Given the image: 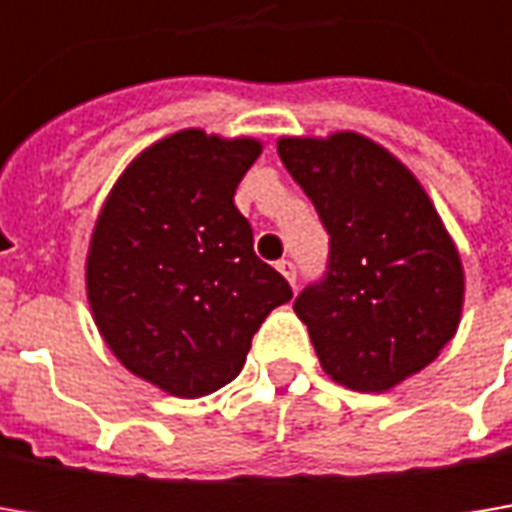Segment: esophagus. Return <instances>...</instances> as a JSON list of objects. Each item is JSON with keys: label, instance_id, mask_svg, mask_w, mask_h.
Here are the masks:
<instances>
[{"label": "esophagus", "instance_id": "34e87169", "mask_svg": "<svg viewBox=\"0 0 512 512\" xmlns=\"http://www.w3.org/2000/svg\"><path fill=\"white\" fill-rule=\"evenodd\" d=\"M276 267H279V273L290 282V287H296V265L290 259H282V262H276Z\"/></svg>", "mask_w": 512, "mask_h": 512}]
</instances>
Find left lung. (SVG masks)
<instances>
[{
    "mask_svg": "<svg viewBox=\"0 0 512 512\" xmlns=\"http://www.w3.org/2000/svg\"><path fill=\"white\" fill-rule=\"evenodd\" d=\"M330 233V265L293 302L322 370L384 393L424 370L459 330V247L422 182L356 130L276 142Z\"/></svg>",
    "mask_w": 512,
    "mask_h": 512,
    "instance_id": "obj_1",
    "label": "left lung"
}]
</instances>
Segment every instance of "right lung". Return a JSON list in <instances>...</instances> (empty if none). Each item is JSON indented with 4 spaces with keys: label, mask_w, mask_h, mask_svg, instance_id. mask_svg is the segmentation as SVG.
I'll return each instance as SVG.
<instances>
[{
    "label": "right lung",
    "mask_w": 512,
    "mask_h": 512,
    "mask_svg": "<svg viewBox=\"0 0 512 512\" xmlns=\"http://www.w3.org/2000/svg\"><path fill=\"white\" fill-rule=\"evenodd\" d=\"M259 153L253 136L170 133L122 170L96 216L85 259L93 322L133 376L170 396L233 382L267 313L293 299L233 205Z\"/></svg>",
    "instance_id": "obj_1"
}]
</instances>
